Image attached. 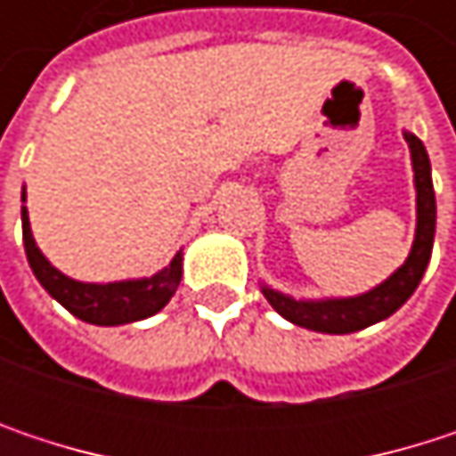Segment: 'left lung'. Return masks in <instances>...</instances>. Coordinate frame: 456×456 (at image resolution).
<instances>
[{
    "instance_id": "obj_1",
    "label": "left lung",
    "mask_w": 456,
    "mask_h": 456,
    "mask_svg": "<svg viewBox=\"0 0 456 456\" xmlns=\"http://www.w3.org/2000/svg\"><path fill=\"white\" fill-rule=\"evenodd\" d=\"M404 139L410 144L411 171H414V240H411L410 256L404 264L386 277L380 285L370 288L359 296H327V298H296L290 293L274 290L266 282L261 285L264 298L272 304V309L285 317L288 322L327 332V335H348L356 330H364L370 324H378L388 319L394 312H399L410 296L417 290L430 253H433V234H436V192L430 179V160L428 150L411 132H404Z\"/></svg>"
}]
</instances>
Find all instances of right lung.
<instances>
[{
    "label": "right lung",
    "instance_id": "obj_1",
    "mask_svg": "<svg viewBox=\"0 0 456 456\" xmlns=\"http://www.w3.org/2000/svg\"><path fill=\"white\" fill-rule=\"evenodd\" d=\"M20 200L26 203V187ZM20 222H23V245L28 264L42 282L46 293L65 306L73 317L84 319L89 324L100 327H118V324H132L139 319L158 314L171 296L176 293L182 282V261L184 253L176 250V256L158 269L155 274L147 277H132V280H113V282H81L68 274H62L57 266L39 250L34 232H31V219L28 208H20Z\"/></svg>",
    "mask_w": 456,
    "mask_h": 456
}]
</instances>
